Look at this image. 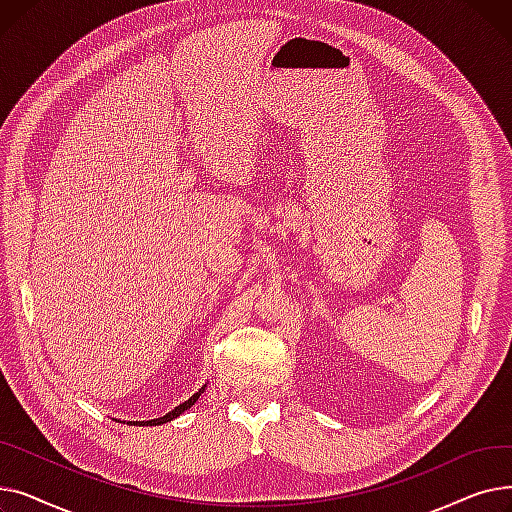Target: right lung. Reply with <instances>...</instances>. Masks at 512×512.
Instances as JSON below:
<instances>
[{
    "mask_svg": "<svg viewBox=\"0 0 512 512\" xmlns=\"http://www.w3.org/2000/svg\"><path fill=\"white\" fill-rule=\"evenodd\" d=\"M205 388H207V384H205V386H203V388H201L199 392H195V394H193L191 398H188V400H184V402H182V405H178L176 409H172L170 413H166L164 417H157V419H151V421H128V425H132V423H134V425H139V427H141V425H164V423H168V421H172V419L180 417V415H182L184 411H188V409H191V407L195 405V402L199 400V396H201V394L205 392Z\"/></svg>",
    "mask_w": 512,
    "mask_h": 512,
    "instance_id": "add662e5",
    "label": "right lung"
}]
</instances>
